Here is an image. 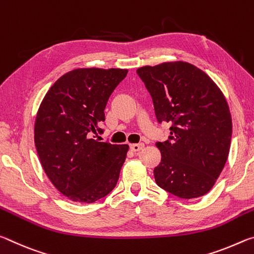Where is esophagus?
I'll return each mask as SVG.
<instances>
[{"label":"esophagus","instance_id":"34e87169","mask_svg":"<svg viewBox=\"0 0 254 254\" xmlns=\"http://www.w3.org/2000/svg\"><path fill=\"white\" fill-rule=\"evenodd\" d=\"M130 148L133 152H136V151H140L141 149L144 148V143H133L130 145Z\"/></svg>","mask_w":254,"mask_h":254}]
</instances>
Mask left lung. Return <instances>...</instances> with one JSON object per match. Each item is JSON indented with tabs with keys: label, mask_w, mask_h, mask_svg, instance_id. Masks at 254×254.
Returning <instances> with one entry per match:
<instances>
[{
	"label": "left lung",
	"mask_w": 254,
	"mask_h": 254,
	"mask_svg": "<svg viewBox=\"0 0 254 254\" xmlns=\"http://www.w3.org/2000/svg\"><path fill=\"white\" fill-rule=\"evenodd\" d=\"M152 97L159 123H170L169 140L157 142L161 162L153 175L159 187L184 199L212 189L231 145L232 118L214 80L186 62L137 68Z\"/></svg>",
	"instance_id": "left-lung-1"
}]
</instances>
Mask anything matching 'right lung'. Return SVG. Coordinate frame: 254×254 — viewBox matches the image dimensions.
<instances>
[{
    "label": "right lung",
    "instance_id": "right-lung-1",
    "mask_svg": "<svg viewBox=\"0 0 254 254\" xmlns=\"http://www.w3.org/2000/svg\"><path fill=\"white\" fill-rule=\"evenodd\" d=\"M121 68H77L49 88L38 109L34 144L54 186L76 203H94L113 190L127 144L100 142L104 110L126 78Z\"/></svg>",
    "mask_w": 254,
    "mask_h": 254
}]
</instances>
